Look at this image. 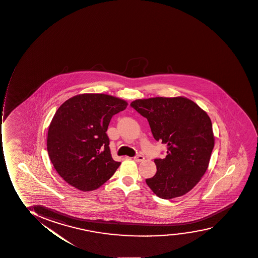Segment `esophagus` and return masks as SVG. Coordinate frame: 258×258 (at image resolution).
<instances>
[{"label":"esophagus","instance_id":"34e87169","mask_svg":"<svg viewBox=\"0 0 258 258\" xmlns=\"http://www.w3.org/2000/svg\"><path fill=\"white\" fill-rule=\"evenodd\" d=\"M134 160L136 162H142L144 161V159H145V157L142 155H138L136 157H134Z\"/></svg>","mask_w":258,"mask_h":258}]
</instances>
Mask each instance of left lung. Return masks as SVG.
<instances>
[{
    "label": "left lung",
    "instance_id": "8db88e82",
    "mask_svg": "<svg viewBox=\"0 0 258 258\" xmlns=\"http://www.w3.org/2000/svg\"><path fill=\"white\" fill-rule=\"evenodd\" d=\"M131 106L147 118L154 139L167 146L166 157L154 159L157 172L146 179L147 185L163 199L189 192L207 170L214 147L208 114L184 97L136 100Z\"/></svg>",
    "mask_w": 258,
    "mask_h": 258
}]
</instances>
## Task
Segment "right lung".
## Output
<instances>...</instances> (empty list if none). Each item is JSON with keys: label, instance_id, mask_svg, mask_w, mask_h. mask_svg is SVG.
<instances>
[{"label": "right lung", "instance_id": "obj_1", "mask_svg": "<svg viewBox=\"0 0 258 258\" xmlns=\"http://www.w3.org/2000/svg\"><path fill=\"white\" fill-rule=\"evenodd\" d=\"M127 102L103 93L70 98L56 111L47 133V152L59 176L89 191L110 179L120 165L112 159L106 131Z\"/></svg>", "mask_w": 258, "mask_h": 258}]
</instances>
